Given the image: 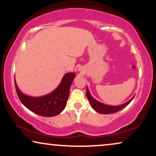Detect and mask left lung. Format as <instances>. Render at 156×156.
Here are the masks:
<instances>
[{"mask_svg": "<svg viewBox=\"0 0 156 156\" xmlns=\"http://www.w3.org/2000/svg\"><path fill=\"white\" fill-rule=\"evenodd\" d=\"M87 96L88 100H89L90 104H91V107L93 108V109L94 110H96L97 112L101 114H110V113H115V112H117L119 111V110L123 109L124 108H125L129 103L131 101H132V99L134 98V97L129 100L127 102H126L125 103L122 105H106L104 104V103H102L99 101H96V99L94 98L93 97L91 96V94H90L89 90L88 89V87H87Z\"/></svg>", "mask_w": 156, "mask_h": 156, "instance_id": "1", "label": "left lung"}]
</instances>
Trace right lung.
Returning <instances> with one entry per match:
<instances>
[{
    "label": "right lung",
    "instance_id": "1",
    "mask_svg": "<svg viewBox=\"0 0 156 156\" xmlns=\"http://www.w3.org/2000/svg\"><path fill=\"white\" fill-rule=\"evenodd\" d=\"M74 77L75 73L65 74L61 82L53 91L39 97L29 96L22 93L18 88L15 80V85L20 101L27 108L41 116L53 117L65 109Z\"/></svg>",
    "mask_w": 156,
    "mask_h": 156
}]
</instances>
